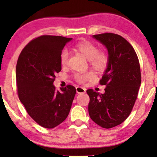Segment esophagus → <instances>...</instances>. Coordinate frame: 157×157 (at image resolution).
<instances>
[{"instance_id":"obj_1","label":"esophagus","mask_w":157,"mask_h":157,"mask_svg":"<svg viewBox=\"0 0 157 157\" xmlns=\"http://www.w3.org/2000/svg\"><path fill=\"white\" fill-rule=\"evenodd\" d=\"M86 91V89L85 88L81 87V86L76 87V92L78 94H83V93H85Z\"/></svg>"}]
</instances>
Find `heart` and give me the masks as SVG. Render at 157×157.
Wrapping results in <instances>:
<instances>
[{"label": "heart", "mask_w": 157, "mask_h": 157, "mask_svg": "<svg viewBox=\"0 0 157 157\" xmlns=\"http://www.w3.org/2000/svg\"><path fill=\"white\" fill-rule=\"evenodd\" d=\"M74 50L89 60V65L94 70L103 72L106 69L109 65V57L105 51L98 50V47L94 43L87 40H82L74 46ZM68 53L66 51H61L60 54V63L62 66L67 65ZM96 75L94 72L89 71L85 74H76L74 79L78 83H84L95 78Z\"/></svg>", "instance_id": "obj_1"}]
</instances>
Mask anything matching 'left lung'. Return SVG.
<instances>
[{
	"label": "left lung",
	"mask_w": 157,
	"mask_h": 157,
	"mask_svg": "<svg viewBox=\"0 0 157 157\" xmlns=\"http://www.w3.org/2000/svg\"><path fill=\"white\" fill-rule=\"evenodd\" d=\"M93 37L108 49L109 62L99 81L106 86L105 93L86 91L89 113L101 127L110 128L121 124L132 112L141 85L140 64L134 48L122 36L104 33Z\"/></svg>",
	"instance_id": "8db88e82"
}]
</instances>
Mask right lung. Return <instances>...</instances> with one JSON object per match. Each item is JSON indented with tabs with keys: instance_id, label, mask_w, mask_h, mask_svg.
I'll list each match as a JSON object with an SVG mask.
<instances>
[{
	"instance_id": "obj_1",
	"label": "right lung",
	"mask_w": 157,
	"mask_h": 157,
	"mask_svg": "<svg viewBox=\"0 0 157 157\" xmlns=\"http://www.w3.org/2000/svg\"><path fill=\"white\" fill-rule=\"evenodd\" d=\"M71 40L63 36L44 35L34 38L19 55L16 78L19 99L38 124L53 128L69 113L76 88L67 85L58 91L53 86L61 71L60 54Z\"/></svg>"
}]
</instances>
